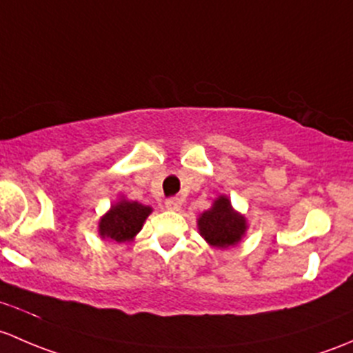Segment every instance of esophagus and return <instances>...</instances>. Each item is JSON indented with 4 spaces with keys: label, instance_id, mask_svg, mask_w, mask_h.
<instances>
[{
    "label": "esophagus",
    "instance_id": "1",
    "mask_svg": "<svg viewBox=\"0 0 353 353\" xmlns=\"http://www.w3.org/2000/svg\"><path fill=\"white\" fill-rule=\"evenodd\" d=\"M166 209L168 210H180L181 209V201L178 197H172L165 202Z\"/></svg>",
    "mask_w": 353,
    "mask_h": 353
}]
</instances>
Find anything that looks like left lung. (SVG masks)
I'll return each instance as SVG.
<instances>
[{"mask_svg":"<svg viewBox=\"0 0 353 353\" xmlns=\"http://www.w3.org/2000/svg\"><path fill=\"white\" fill-rule=\"evenodd\" d=\"M201 236L216 248H230L238 245L246 232V219L232 209L230 199L221 195L209 210L197 219Z\"/></svg>","mask_w":353,"mask_h":353,"instance_id":"1","label":"left lung"}]
</instances>
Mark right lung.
<instances>
[{"label":"right lung","instance_id":"right-lung-1","mask_svg":"<svg viewBox=\"0 0 353 353\" xmlns=\"http://www.w3.org/2000/svg\"><path fill=\"white\" fill-rule=\"evenodd\" d=\"M151 212L150 205L121 199L101 217L98 223V232L103 239H114L117 243L130 241L141 231Z\"/></svg>","mask_w":353,"mask_h":353}]
</instances>
